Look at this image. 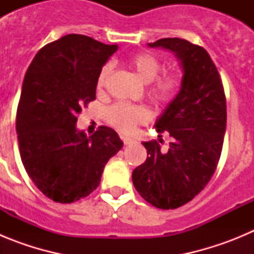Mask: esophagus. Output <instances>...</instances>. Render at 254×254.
I'll list each match as a JSON object with an SVG mask.
<instances>
[{
  "label": "esophagus",
  "instance_id": "esophagus-1",
  "mask_svg": "<svg viewBox=\"0 0 254 254\" xmlns=\"http://www.w3.org/2000/svg\"><path fill=\"white\" fill-rule=\"evenodd\" d=\"M122 141H123V143H125V145H131V143H134L136 142V141L133 140V138L132 137H128V136H122Z\"/></svg>",
  "mask_w": 254,
  "mask_h": 254
}]
</instances>
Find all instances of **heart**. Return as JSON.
<instances>
[{
  "label": "heart",
  "instance_id": "b5f03b06",
  "mask_svg": "<svg viewBox=\"0 0 254 254\" xmlns=\"http://www.w3.org/2000/svg\"><path fill=\"white\" fill-rule=\"evenodd\" d=\"M127 64L133 69L136 75L145 84H149L147 95L152 102L164 104L173 99L179 86V80L174 75H164L158 77L161 71V64L151 53H136L127 58ZM111 64H104L100 69L96 87L102 90L107 78L111 73ZM147 111L140 105H131L127 103H116L107 111V121L121 132H129L140 123L147 120Z\"/></svg>",
  "mask_w": 254,
  "mask_h": 254
}]
</instances>
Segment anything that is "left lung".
Here are the masks:
<instances>
[{
    "label": "left lung",
    "mask_w": 254,
    "mask_h": 254,
    "mask_svg": "<svg viewBox=\"0 0 254 254\" xmlns=\"http://www.w3.org/2000/svg\"><path fill=\"white\" fill-rule=\"evenodd\" d=\"M149 47L172 51L183 68L181 90L158 118L159 133L172 137L163 151L156 141L143 142L147 159L132 173L143 199L163 210L190 202L214 176L223 150L226 100L219 71L202 47L181 38H164Z\"/></svg>",
    "instance_id": "obj_1"
}]
</instances>
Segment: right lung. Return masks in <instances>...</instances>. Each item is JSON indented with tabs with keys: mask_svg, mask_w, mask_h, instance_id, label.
Segmentation results:
<instances>
[{
	"mask_svg": "<svg viewBox=\"0 0 254 254\" xmlns=\"http://www.w3.org/2000/svg\"><path fill=\"white\" fill-rule=\"evenodd\" d=\"M117 49L68 34L44 46L26 71L16 113L20 156L34 185L55 202L89 196L122 149L109 127L100 126L89 137L76 128L81 108L95 99L100 69Z\"/></svg>",
	"mask_w": 254,
	"mask_h": 254,
	"instance_id": "right-lung-1",
	"label": "right lung"
}]
</instances>
